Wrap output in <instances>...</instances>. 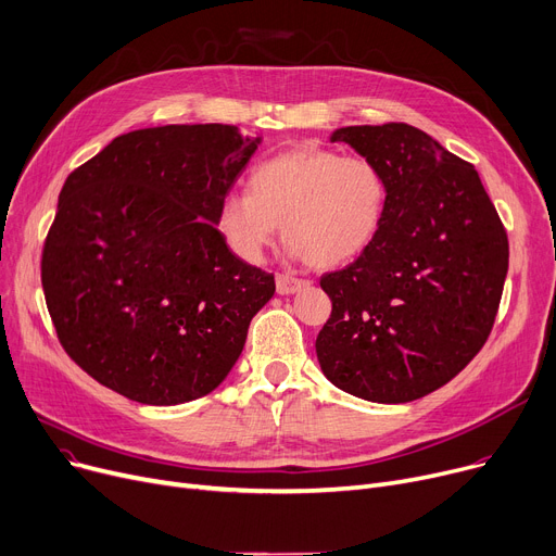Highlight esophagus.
Instances as JSON below:
<instances>
[{
	"label": "esophagus",
	"mask_w": 556,
	"mask_h": 556,
	"mask_svg": "<svg viewBox=\"0 0 556 556\" xmlns=\"http://www.w3.org/2000/svg\"><path fill=\"white\" fill-rule=\"evenodd\" d=\"M309 282L303 280V278H293L289 274H278L276 276V289L278 293H282V296H289V293H296L301 289H305Z\"/></svg>",
	"instance_id": "1"
}]
</instances>
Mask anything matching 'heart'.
Wrapping results in <instances>:
<instances>
[{"instance_id": "heart-1", "label": "heart", "mask_w": 556, "mask_h": 556, "mask_svg": "<svg viewBox=\"0 0 556 556\" xmlns=\"http://www.w3.org/2000/svg\"><path fill=\"white\" fill-rule=\"evenodd\" d=\"M249 192H226L213 224L244 263H260L278 226L291 253L316 269H334L362 255L379 233L388 186L364 156L301 146L251 170Z\"/></svg>"}]
</instances>
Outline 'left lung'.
I'll use <instances>...</instances> for the list:
<instances>
[{"label": "left lung", "instance_id": "8db88e82", "mask_svg": "<svg viewBox=\"0 0 556 556\" xmlns=\"http://www.w3.org/2000/svg\"><path fill=\"white\" fill-rule=\"evenodd\" d=\"M372 161L388 200L372 244L320 278L332 314L316 337L345 393L406 404L458 375L494 328L509 265L505 226L471 163L406 123L330 137Z\"/></svg>", "mask_w": 556, "mask_h": 556}]
</instances>
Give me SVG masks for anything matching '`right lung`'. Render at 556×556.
<instances>
[{
    "instance_id": "1",
    "label": "right lung",
    "mask_w": 556,
    "mask_h": 556,
    "mask_svg": "<svg viewBox=\"0 0 556 556\" xmlns=\"http://www.w3.org/2000/svg\"><path fill=\"white\" fill-rule=\"evenodd\" d=\"M260 141L219 123L135 129L64 181L42 289L64 352L98 383L175 406L231 372L276 282L213 217Z\"/></svg>"
}]
</instances>
